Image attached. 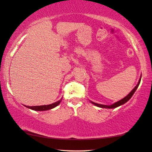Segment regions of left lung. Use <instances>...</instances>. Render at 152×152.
Wrapping results in <instances>:
<instances>
[{"label":"left lung","mask_w":152,"mask_h":152,"mask_svg":"<svg viewBox=\"0 0 152 152\" xmlns=\"http://www.w3.org/2000/svg\"><path fill=\"white\" fill-rule=\"evenodd\" d=\"M141 77H142V75H141L140 78L139 79V81H138V84H137L136 86L134 87V89H133V90L131 91V92L129 93V94L126 95V97H124L123 99H120V100H119V101L116 102L113 104H111V105H104V104H97V103L93 102L90 101V100H89V101H90L93 104H94L95 106H96V107H100V108H104V109H114V108L120 107V106H121L122 104H125L126 102H127L131 99V97L133 96V95L134 94L135 91H136V89L138 88L139 84H140V83Z\"/></svg>","instance_id":"left-lung-1"}]
</instances>
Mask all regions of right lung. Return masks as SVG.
Segmentation results:
<instances>
[{
  "label": "right lung",
  "mask_w": 152,
  "mask_h": 152,
  "mask_svg": "<svg viewBox=\"0 0 152 152\" xmlns=\"http://www.w3.org/2000/svg\"><path fill=\"white\" fill-rule=\"evenodd\" d=\"M62 100V97L61 99L56 102L55 103L51 104L48 105H42V106H32V107H30V106H26L24 105L25 107L28 108V109H30L32 110H34V111H48V110L52 109L53 108L57 107L58 105L59 104L60 102H61Z\"/></svg>",
  "instance_id": "add662e5"
}]
</instances>
